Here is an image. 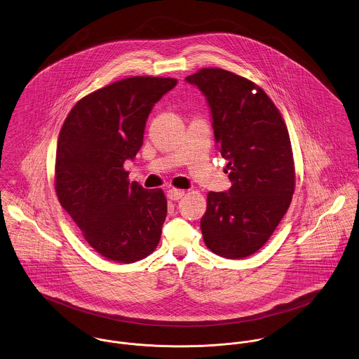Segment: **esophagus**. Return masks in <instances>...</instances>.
<instances>
[{"label":"esophagus","mask_w":359,"mask_h":359,"mask_svg":"<svg viewBox=\"0 0 359 359\" xmlns=\"http://www.w3.org/2000/svg\"><path fill=\"white\" fill-rule=\"evenodd\" d=\"M184 195H185V191H182V189H175V188H172V189H170V191L167 192V198H168L170 201H180Z\"/></svg>","instance_id":"34e87169"}]
</instances>
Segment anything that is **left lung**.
Wrapping results in <instances>:
<instances>
[{
	"label": "left lung",
	"mask_w": 359,
	"mask_h": 359,
	"mask_svg": "<svg viewBox=\"0 0 359 359\" xmlns=\"http://www.w3.org/2000/svg\"><path fill=\"white\" fill-rule=\"evenodd\" d=\"M205 97L217 149L232 187L208 192L201 221L205 246L225 258L255 255L286 214L296 185L286 124L253 81L208 67L185 79Z\"/></svg>",
	"instance_id": "left-lung-1"
}]
</instances>
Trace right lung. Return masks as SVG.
<instances>
[{"label": "right lung", "mask_w": 359, "mask_h": 359, "mask_svg": "<svg viewBox=\"0 0 359 359\" xmlns=\"http://www.w3.org/2000/svg\"><path fill=\"white\" fill-rule=\"evenodd\" d=\"M175 79L137 76L81 98L57 138L55 191L101 256L130 264L154 253L167 215L161 189L128 181L123 164L144 144L148 116Z\"/></svg>", "instance_id": "obj_1"}]
</instances>
